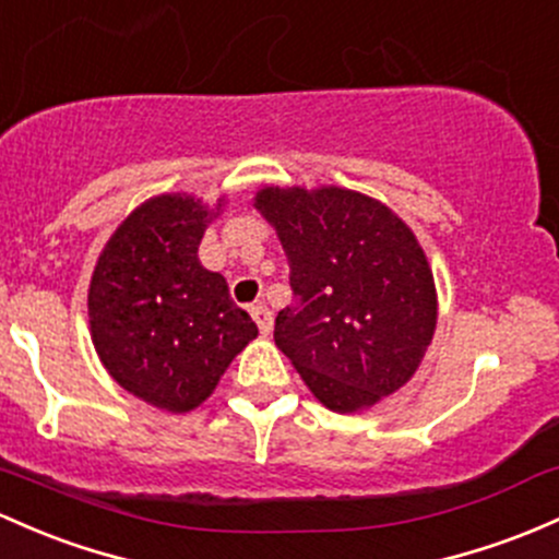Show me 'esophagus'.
Here are the masks:
<instances>
[{
	"label": "esophagus",
	"mask_w": 559,
	"mask_h": 559,
	"mask_svg": "<svg viewBox=\"0 0 559 559\" xmlns=\"http://www.w3.org/2000/svg\"><path fill=\"white\" fill-rule=\"evenodd\" d=\"M249 312H251V318H254L257 326H260L262 334H270V331H273V312L267 310V305H262V302L251 305Z\"/></svg>",
	"instance_id": "34e87169"
}]
</instances>
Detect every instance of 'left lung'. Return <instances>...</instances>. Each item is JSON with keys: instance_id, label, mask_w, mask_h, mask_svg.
Returning a JSON list of instances; mask_svg holds the SVG:
<instances>
[{"instance_id": "8db88e82", "label": "left lung", "mask_w": 559, "mask_h": 559, "mask_svg": "<svg viewBox=\"0 0 559 559\" xmlns=\"http://www.w3.org/2000/svg\"><path fill=\"white\" fill-rule=\"evenodd\" d=\"M254 210L278 233L294 305L275 345L318 401L358 414L411 382L438 326L432 267L382 201L340 186H265Z\"/></svg>"}]
</instances>
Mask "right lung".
<instances>
[{"label":"right lung","instance_id":"obj_1","mask_svg":"<svg viewBox=\"0 0 559 559\" xmlns=\"http://www.w3.org/2000/svg\"><path fill=\"white\" fill-rule=\"evenodd\" d=\"M193 193H162L127 214L92 270L87 312L97 358L119 388L167 414L199 408L257 340L247 310L199 243L219 217Z\"/></svg>","mask_w":559,"mask_h":559}]
</instances>
